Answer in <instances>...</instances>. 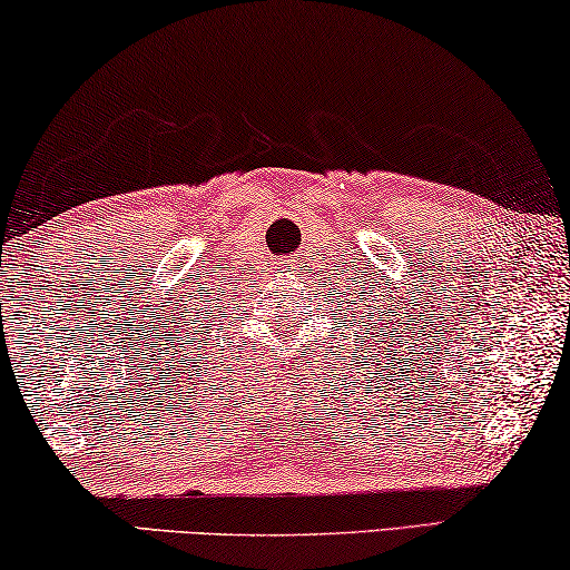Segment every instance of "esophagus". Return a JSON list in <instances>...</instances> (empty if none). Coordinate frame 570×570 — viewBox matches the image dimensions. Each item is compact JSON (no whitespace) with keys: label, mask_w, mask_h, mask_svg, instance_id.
I'll return each instance as SVG.
<instances>
[{"label":"esophagus","mask_w":570,"mask_h":570,"mask_svg":"<svg viewBox=\"0 0 570 570\" xmlns=\"http://www.w3.org/2000/svg\"><path fill=\"white\" fill-rule=\"evenodd\" d=\"M277 269H279V273H291V269H293V263H287V259H285V263L279 265Z\"/></svg>","instance_id":"34e87169"}]
</instances>
